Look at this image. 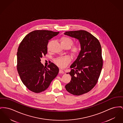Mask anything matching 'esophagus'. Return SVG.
<instances>
[{
	"label": "esophagus",
	"mask_w": 123,
	"mask_h": 123,
	"mask_svg": "<svg viewBox=\"0 0 123 123\" xmlns=\"http://www.w3.org/2000/svg\"><path fill=\"white\" fill-rule=\"evenodd\" d=\"M59 74H64V71H63L62 70L60 69L59 71Z\"/></svg>",
	"instance_id": "34e87169"
}]
</instances>
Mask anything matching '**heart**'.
<instances>
[{"label":"heart","instance_id":"heart-1","mask_svg":"<svg viewBox=\"0 0 123 123\" xmlns=\"http://www.w3.org/2000/svg\"><path fill=\"white\" fill-rule=\"evenodd\" d=\"M61 44L62 47H66L69 48L73 43V40L70 37H63L60 39ZM81 51V47L79 45H74L71 48V53L73 56H77L80 54ZM70 58L68 57H64L57 58L55 60L56 65L60 68H64L70 63Z\"/></svg>","mask_w":123,"mask_h":123}]
</instances>
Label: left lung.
Returning <instances> with one entry per match:
<instances>
[{
    "label": "left lung",
    "mask_w": 123,
    "mask_h": 123,
    "mask_svg": "<svg viewBox=\"0 0 123 123\" xmlns=\"http://www.w3.org/2000/svg\"><path fill=\"white\" fill-rule=\"evenodd\" d=\"M64 34L79 39L81 45L80 54L70 66L72 69L69 73L72 79L65 86L70 93L80 96L90 92L98 81L103 65L101 45L86 31H65Z\"/></svg>",
    "instance_id": "obj_1"
}]
</instances>
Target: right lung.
<instances>
[{
    "label": "right lung",
    "instance_id": "right-lung-1",
    "mask_svg": "<svg viewBox=\"0 0 123 123\" xmlns=\"http://www.w3.org/2000/svg\"><path fill=\"white\" fill-rule=\"evenodd\" d=\"M59 32L35 30L22 40L17 52V70L20 79L30 91L40 93L49 86L59 72L57 66L51 63L47 67L41 63V58L47 53L49 40Z\"/></svg>",
    "mask_w": 123,
    "mask_h": 123
}]
</instances>
